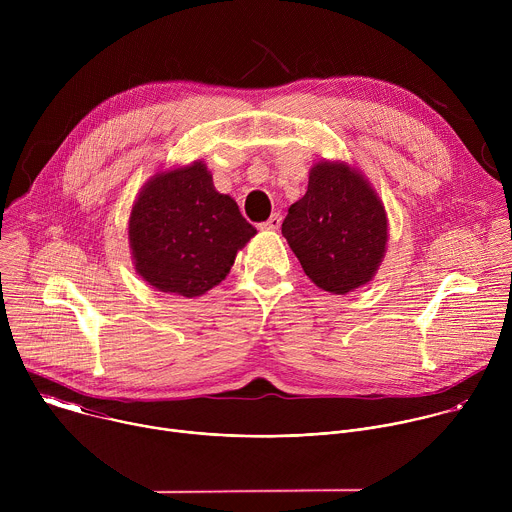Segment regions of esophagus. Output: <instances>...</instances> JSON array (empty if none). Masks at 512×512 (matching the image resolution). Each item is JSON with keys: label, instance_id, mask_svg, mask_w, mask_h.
Segmentation results:
<instances>
[{"label": "esophagus", "instance_id": "1", "mask_svg": "<svg viewBox=\"0 0 512 512\" xmlns=\"http://www.w3.org/2000/svg\"><path fill=\"white\" fill-rule=\"evenodd\" d=\"M261 227V231H277L279 227H281V214L279 212H275V214H271L265 223H261L259 225Z\"/></svg>", "mask_w": 512, "mask_h": 512}]
</instances>
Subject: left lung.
Returning <instances> with one entry per match:
<instances>
[{"label":"left lung","instance_id":"obj_1","mask_svg":"<svg viewBox=\"0 0 512 512\" xmlns=\"http://www.w3.org/2000/svg\"><path fill=\"white\" fill-rule=\"evenodd\" d=\"M387 212L371 182L344 162H318L281 233L306 275L344 296L369 283L387 251Z\"/></svg>","mask_w":512,"mask_h":512}]
</instances>
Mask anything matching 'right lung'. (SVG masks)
I'll list each match as a JSON object with an SVG mask.
<instances>
[{
    "mask_svg": "<svg viewBox=\"0 0 512 512\" xmlns=\"http://www.w3.org/2000/svg\"><path fill=\"white\" fill-rule=\"evenodd\" d=\"M255 227L196 160L158 172L137 194L129 216L135 271L158 291L198 298L231 271Z\"/></svg>",
    "mask_w": 512,
    "mask_h": 512,
    "instance_id": "right-lung-1",
    "label": "right lung"
}]
</instances>
